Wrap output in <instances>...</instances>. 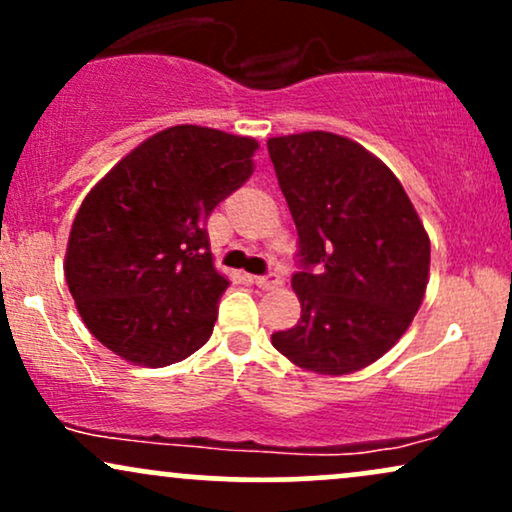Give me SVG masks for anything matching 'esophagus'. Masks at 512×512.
I'll return each instance as SVG.
<instances>
[{
    "instance_id": "1",
    "label": "esophagus",
    "mask_w": 512,
    "mask_h": 512,
    "mask_svg": "<svg viewBox=\"0 0 512 512\" xmlns=\"http://www.w3.org/2000/svg\"><path fill=\"white\" fill-rule=\"evenodd\" d=\"M255 284L260 286V289H264V291L276 289V286L281 284V276L276 274V272H267V274H262V276H255Z\"/></svg>"
}]
</instances>
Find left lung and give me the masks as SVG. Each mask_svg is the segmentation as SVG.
<instances>
[{"mask_svg":"<svg viewBox=\"0 0 512 512\" xmlns=\"http://www.w3.org/2000/svg\"><path fill=\"white\" fill-rule=\"evenodd\" d=\"M267 149L298 231L291 284L301 301V320L272 334L274 349L322 375L366 368L424 301V223L395 173L351 139L303 132Z\"/></svg>","mask_w":512,"mask_h":512,"instance_id":"1","label":"left lung"}]
</instances>
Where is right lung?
<instances>
[{
	"instance_id": "obj_1",
	"label": "right lung",
	"mask_w": 512,
	"mask_h": 512,
	"mask_svg": "<svg viewBox=\"0 0 512 512\" xmlns=\"http://www.w3.org/2000/svg\"><path fill=\"white\" fill-rule=\"evenodd\" d=\"M257 142L219 129H163L88 192L69 233L67 276L93 337L139 366L207 344L228 281L207 219L252 175Z\"/></svg>"
}]
</instances>
